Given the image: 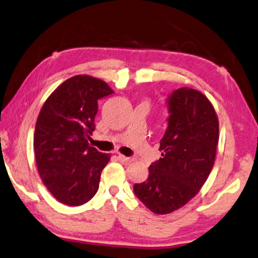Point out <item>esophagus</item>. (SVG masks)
Segmentation results:
<instances>
[{
	"instance_id": "1",
	"label": "esophagus",
	"mask_w": 258,
	"mask_h": 258,
	"mask_svg": "<svg viewBox=\"0 0 258 258\" xmlns=\"http://www.w3.org/2000/svg\"><path fill=\"white\" fill-rule=\"evenodd\" d=\"M118 159H119V162H121L122 164H125V165H128L133 162V158L122 156V155H118Z\"/></svg>"
}]
</instances>
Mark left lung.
Masks as SVG:
<instances>
[{
  "label": "left lung",
  "instance_id": "left-lung-1",
  "mask_svg": "<svg viewBox=\"0 0 258 258\" xmlns=\"http://www.w3.org/2000/svg\"><path fill=\"white\" fill-rule=\"evenodd\" d=\"M167 109L162 157L149 166L148 179L133 186L137 198L157 215L179 209L199 193L214 166L219 139L217 114L201 92L175 89Z\"/></svg>",
  "mask_w": 258,
  "mask_h": 258
}]
</instances>
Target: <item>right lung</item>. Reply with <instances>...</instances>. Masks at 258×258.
I'll use <instances>...</instances> for the list:
<instances>
[{
	"instance_id": "right-lung-1",
	"label": "right lung",
	"mask_w": 258,
	"mask_h": 258,
	"mask_svg": "<svg viewBox=\"0 0 258 258\" xmlns=\"http://www.w3.org/2000/svg\"><path fill=\"white\" fill-rule=\"evenodd\" d=\"M107 83L75 76L60 84L44 102L34 132V153L41 179L51 195L67 206L88 202L99 189L110 154L91 147L97 101L111 95Z\"/></svg>"
}]
</instances>
